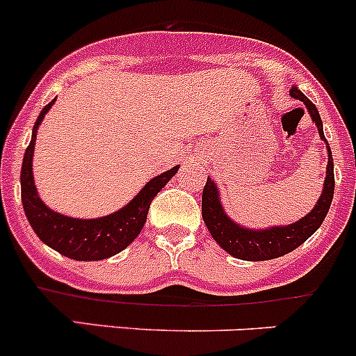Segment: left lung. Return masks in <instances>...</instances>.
I'll return each instance as SVG.
<instances>
[{"label": "left lung", "instance_id": "left-lung-1", "mask_svg": "<svg viewBox=\"0 0 356 356\" xmlns=\"http://www.w3.org/2000/svg\"><path fill=\"white\" fill-rule=\"evenodd\" d=\"M293 98L305 103L312 120L317 125L318 136L322 141L327 145V139L324 136L321 115L317 106L296 88L293 86L289 91ZM327 168H325L324 189H322L321 198L317 200L315 207L310 213L301 217L300 220L288 225H272L267 229H250L238 224L225 213L220 201V191L213 179L208 177L204 184L203 196H201V215L210 231L211 238L218 243L222 250L227 251L231 257L239 258L246 261H264L279 258L282 254H288L298 246L303 245L315 231L322 225L329 208H331L334 196V161L331 146L327 145Z\"/></svg>", "mask_w": 356, "mask_h": 356}]
</instances>
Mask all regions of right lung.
Masks as SVG:
<instances>
[{
    "label": "right lung",
    "instance_id": "add662e5",
    "mask_svg": "<svg viewBox=\"0 0 356 356\" xmlns=\"http://www.w3.org/2000/svg\"><path fill=\"white\" fill-rule=\"evenodd\" d=\"M56 99L49 102L39 113L32 138L25 149L22 172H20V186H22V204L25 217L34 229L38 238L44 245L62 253L63 257L79 261L105 260L125 250L141 232L146 222L149 203L161 191L165 184L177 174L179 165L170 170L153 177L138 195L129 201L125 207L105 217L96 218H75L51 210L38 195L32 174V156L38 138V129L49 108Z\"/></svg>",
    "mask_w": 356,
    "mask_h": 356
}]
</instances>
